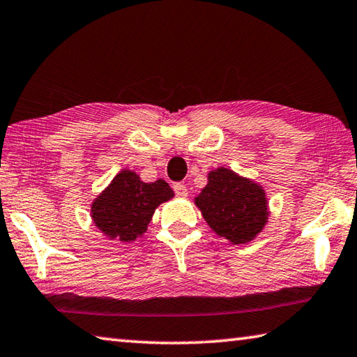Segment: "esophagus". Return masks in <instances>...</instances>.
Wrapping results in <instances>:
<instances>
[{
  "mask_svg": "<svg viewBox=\"0 0 357 357\" xmlns=\"http://www.w3.org/2000/svg\"><path fill=\"white\" fill-rule=\"evenodd\" d=\"M173 189H174V193H176L178 198H185L187 197V187L184 184H181V183L174 184Z\"/></svg>",
  "mask_w": 357,
  "mask_h": 357,
  "instance_id": "1",
  "label": "esophagus"
}]
</instances>
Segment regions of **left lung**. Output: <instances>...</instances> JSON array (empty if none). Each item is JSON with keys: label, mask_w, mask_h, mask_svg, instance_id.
<instances>
[{"label": "left lung", "mask_w": 357, "mask_h": 357, "mask_svg": "<svg viewBox=\"0 0 357 357\" xmlns=\"http://www.w3.org/2000/svg\"><path fill=\"white\" fill-rule=\"evenodd\" d=\"M195 206L217 236L234 245L255 239L269 219L263 187L225 167L208 173V184L195 197Z\"/></svg>", "instance_id": "obj_1"}]
</instances>
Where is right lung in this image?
<instances>
[{
  "label": "right lung",
  "mask_w": 357,
  "mask_h": 357,
  "mask_svg": "<svg viewBox=\"0 0 357 357\" xmlns=\"http://www.w3.org/2000/svg\"><path fill=\"white\" fill-rule=\"evenodd\" d=\"M173 197L164 179L143 183L135 172L123 170L93 200L91 219L110 241L134 243L146 233L155 208Z\"/></svg>",
  "instance_id": "obj_1"
}]
</instances>
